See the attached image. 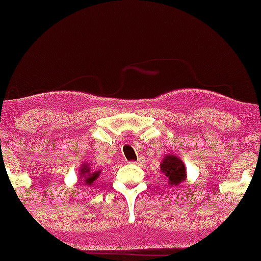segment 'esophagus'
Here are the masks:
<instances>
[{
  "label": "esophagus",
  "mask_w": 261,
  "mask_h": 261,
  "mask_svg": "<svg viewBox=\"0 0 261 261\" xmlns=\"http://www.w3.org/2000/svg\"><path fill=\"white\" fill-rule=\"evenodd\" d=\"M145 162V157L144 156H138V160L137 161H135V162H132L134 164H142V163H144Z\"/></svg>",
  "instance_id": "34e87169"
}]
</instances>
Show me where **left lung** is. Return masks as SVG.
I'll return each mask as SVG.
<instances>
[{"mask_svg":"<svg viewBox=\"0 0 261 261\" xmlns=\"http://www.w3.org/2000/svg\"><path fill=\"white\" fill-rule=\"evenodd\" d=\"M161 172L166 176L168 185L177 187L187 179V168L178 156L167 153L161 162Z\"/></svg>","mask_w":261,"mask_h":261,"instance_id":"1","label":"left lung"}]
</instances>
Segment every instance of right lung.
<instances>
[{
    "instance_id": "add662e5",
    "label": "right lung",
    "mask_w": 261,
    "mask_h": 261,
    "mask_svg": "<svg viewBox=\"0 0 261 261\" xmlns=\"http://www.w3.org/2000/svg\"><path fill=\"white\" fill-rule=\"evenodd\" d=\"M101 174V170H94L91 167V163L89 161L82 163V166L79 168V179H83L85 182L86 186L91 187L94 183L95 179L99 177V175Z\"/></svg>"
}]
</instances>
